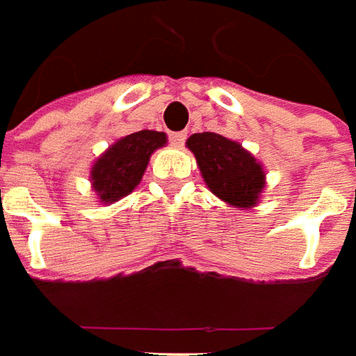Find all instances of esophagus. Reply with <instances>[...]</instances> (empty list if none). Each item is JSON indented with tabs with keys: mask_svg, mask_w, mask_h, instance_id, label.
<instances>
[{
	"mask_svg": "<svg viewBox=\"0 0 356 356\" xmlns=\"http://www.w3.org/2000/svg\"><path fill=\"white\" fill-rule=\"evenodd\" d=\"M186 136H188L186 132L170 134V142H172V145H176V147H182L184 142H186Z\"/></svg>",
	"mask_w": 356,
	"mask_h": 356,
	"instance_id": "obj_1",
	"label": "esophagus"
}]
</instances>
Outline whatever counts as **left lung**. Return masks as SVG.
<instances>
[{
  "label": "left lung",
  "mask_w": 356,
  "mask_h": 356,
  "mask_svg": "<svg viewBox=\"0 0 356 356\" xmlns=\"http://www.w3.org/2000/svg\"><path fill=\"white\" fill-rule=\"evenodd\" d=\"M186 145L197 161L203 182L216 197L236 209L257 207L266 188V172L253 153L214 132L193 134Z\"/></svg>",
  "instance_id": "8db88e82"
}]
</instances>
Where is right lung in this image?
I'll list each match as a JSON object with an SVG mask.
<instances>
[{"label":"right lung","instance_id":"obj_1","mask_svg":"<svg viewBox=\"0 0 356 356\" xmlns=\"http://www.w3.org/2000/svg\"><path fill=\"white\" fill-rule=\"evenodd\" d=\"M166 134L140 130L109 145L93 161L90 170L92 190L103 205L117 203L142 182L151 155L166 145Z\"/></svg>","mask_w":356,"mask_h":356}]
</instances>
